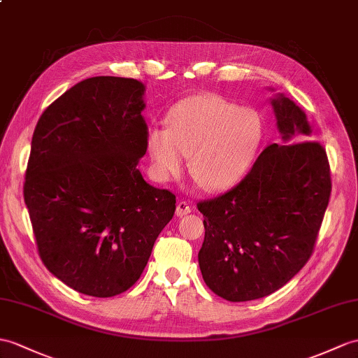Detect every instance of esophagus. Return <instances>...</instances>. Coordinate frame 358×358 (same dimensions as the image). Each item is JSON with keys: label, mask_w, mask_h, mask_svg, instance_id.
<instances>
[{"label": "esophagus", "mask_w": 358, "mask_h": 358, "mask_svg": "<svg viewBox=\"0 0 358 358\" xmlns=\"http://www.w3.org/2000/svg\"><path fill=\"white\" fill-rule=\"evenodd\" d=\"M190 210H192V207H190V204L187 201H178L177 203V209H176L177 217H185V215L190 213Z\"/></svg>", "instance_id": "esophagus-1"}]
</instances>
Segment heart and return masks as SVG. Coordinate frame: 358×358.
<instances>
[{
    "label": "heart",
    "instance_id": "b5f03b06",
    "mask_svg": "<svg viewBox=\"0 0 358 358\" xmlns=\"http://www.w3.org/2000/svg\"><path fill=\"white\" fill-rule=\"evenodd\" d=\"M169 129L152 128L148 152L163 180L189 171L199 186L229 189L243 178L262 138V123L250 108H238L215 94L187 97L173 108Z\"/></svg>",
    "mask_w": 358,
    "mask_h": 358
}]
</instances>
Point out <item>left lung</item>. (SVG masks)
<instances>
[{"label":"left lung","mask_w":358,"mask_h":358,"mask_svg":"<svg viewBox=\"0 0 358 358\" xmlns=\"http://www.w3.org/2000/svg\"><path fill=\"white\" fill-rule=\"evenodd\" d=\"M271 105L285 145L265 148L235 187L196 204L206 229L199 270L230 302L265 297L292 280L313 255L329 203L327 151L310 140L305 113L282 94Z\"/></svg>","instance_id":"8db88e82"}]
</instances>
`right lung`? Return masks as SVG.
I'll use <instances>...</instances> for the list:
<instances>
[{
  "label": "right lung",
  "mask_w": 358,
  "mask_h": 358,
  "mask_svg": "<svg viewBox=\"0 0 358 358\" xmlns=\"http://www.w3.org/2000/svg\"><path fill=\"white\" fill-rule=\"evenodd\" d=\"M145 85L97 76L47 106L31 138L24 182L38 253L65 285L117 296L143 273L176 195L141 177Z\"/></svg>",
  "instance_id": "add662e5"
}]
</instances>
